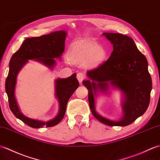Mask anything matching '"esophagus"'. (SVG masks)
I'll use <instances>...</instances> for the list:
<instances>
[{
	"instance_id": "1",
	"label": "esophagus",
	"mask_w": 160,
	"mask_h": 160,
	"mask_svg": "<svg viewBox=\"0 0 160 160\" xmlns=\"http://www.w3.org/2000/svg\"><path fill=\"white\" fill-rule=\"evenodd\" d=\"M84 76L83 75V73H78L77 74V79L79 81V82H82V80H84Z\"/></svg>"
}]
</instances>
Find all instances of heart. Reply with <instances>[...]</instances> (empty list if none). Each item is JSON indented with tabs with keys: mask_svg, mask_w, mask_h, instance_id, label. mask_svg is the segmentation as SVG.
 Here are the masks:
<instances>
[{
	"mask_svg": "<svg viewBox=\"0 0 160 160\" xmlns=\"http://www.w3.org/2000/svg\"><path fill=\"white\" fill-rule=\"evenodd\" d=\"M105 50L98 44L92 42L84 43L74 47L70 51V61L74 63L86 62L88 66H95L101 63L106 58Z\"/></svg>",
	"mask_w": 160,
	"mask_h": 160,
	"instance_id": "heart-1",
	"label": "heart"
}]
</instances>
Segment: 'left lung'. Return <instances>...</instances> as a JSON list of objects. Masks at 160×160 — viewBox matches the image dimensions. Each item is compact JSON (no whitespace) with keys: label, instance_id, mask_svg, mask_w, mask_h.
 Here are the masks:
<instances>
[{"label":"left lung","instance_id":"left-lung-1","mask_svg":"<svg viewBox=\"0 0 160 160\" xmlns=\"http://www.w3.org/2000/svg\"><path fill=\"white\" fill-rule=\"evenodd\" d=\"M103 35L113 45V51L107 61L87 72L90 80H84L83 84L88 91L91 112L98 121L109 126H127L142 116L149 105L152 80L148 62L129 37L119 33ZM109 84L124 93V117L118 122L101 117L94 108V95L99 90L106 92Z\"/></svg>","mask_w":160,"mask_h":160}]
</instances>
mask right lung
<instances>
[{
  "label": "right lung",
  "instance_id": "add662e5",
  "mask_svg": "<svg viewBox=\"0 0 160 160\" xmlns=\"http://www.w3.org/2000/svg\"><path fill=\"white\" fill-rule=\"evenodd\" d=\"M66 35L65 31H58L37 38L26 39L20 49L11 58L9 71L5 81V90L10 110L16 118L32 128H42L44 126L49 128L59 123L65 116L68 100L79 87V82L76 73L68 78H58L56 80V96L59 102V112L53 119L44 122L29 118L20 112L15 98L17 75L28 60L31 59L53 68L56 63L54 58H61L64 52Z\"/></svg>",
  "mask_w": 160,
  "mask_h": 160
}]
</instances>
